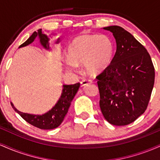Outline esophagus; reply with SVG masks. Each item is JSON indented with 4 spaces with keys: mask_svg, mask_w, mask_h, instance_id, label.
Listing matches in <instances>:
<instances>
[{
    "mask_svg": "<svg viewBox=\"0 0 160 160\" xmlns=\"http://www.w3.org/2000/svg\"><path fill=\"white\" fill-rule=\"evenodd\" d=\"M92 82V81L91 80H83L80 83H81L82 86H85L86 85H88V84H91Z\"/></svg>",
    "mask_w": 160,
    "mask_h": 160,
    "instance_id": "obj_1",
    "label": "esophagus"
}]
</instances>
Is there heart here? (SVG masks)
Listing matches in <instances>:
<instances>
[{
    "instance_id": "obj_1",
    "label": "heart",
    "mask_w": 160,
    "mask_h": 160,
    "mask_svg": "<svg viewBox=\"0 0 160 160\" xmlns=\"http://www.w3.org/2000/svg\"><path fill=\"white\" fill-rule=\"evenodd\" d=\"M65 65L70 70L83 64L88 74H101L111 65L114 47L111 38L104 34H80L74 38L66 49Z\"/></svg>"
}]
</instances>
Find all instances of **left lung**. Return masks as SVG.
Segmentation results:
<instances>
[{
	"mask_svg": "<svg viewBox=\"0 0 160 160\" xmlns=\"http://www.w3.org/2000/svg\"><path fill=\"white\" fill-rule=\"evenodd\" d=\"M113 34L117 51L111 65L98 76L101 111L114 126H126L144 113L154 85L155 71L149 53L122 27L103 28Z\"/></svg>",
	"mask_w": 160,
	"mask_h": 160,
	"instance_id": "1",
	"label": "left lung"
}]
</instances>
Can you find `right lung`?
Segmentation results:
<instances>
[{
  "label": "right lung",
  "mask_w": 160,
  "mask_h": 160,
  "mask_svg": "<svg viewBox=\"0 0 160 160\" xmlns=\"http://www.w3.org/2000/svg\"><path fill=\"white\" fill-rule=\"evenodd\" d=\"M36 38H38L40 43L43 48L47 50H50L51 49L49 47V38L45 34H43L42 29H39L37 32H34L33 33L32 36L25 43L19 46V48L31 44L34 42ZM59 42L60 38H58L56 43H58ZM80 86V82L73 84V85L64 84L62 86L63 88H62L61 96L58 98V102L49 111L43 113V114H30V113H23V112L18 111L14 107L12 102H11V105L14 111L17 112L24 120L32 126L41 128V129H52V128H56L59 126L63 122L64 118L68 111L71 102L74 98L76 93L78 92Z\"/></svg>",
  "instance_id": "obj_1"
}]
</instances>
